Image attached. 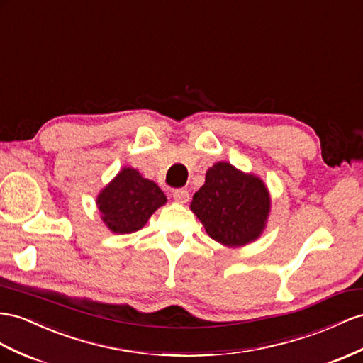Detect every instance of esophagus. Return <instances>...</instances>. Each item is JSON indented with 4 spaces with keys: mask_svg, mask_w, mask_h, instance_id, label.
<instances>
[{
    "mask_svg": "<svg viewBox=\"0 0 363 363\" xmlns=\"http://www.w3.org/2000/svg\"><path fill=\"white\" fill-rule=\"evenodd\" d=\"M173 199L178 203H187L190 199V194L185 189H178L173 191Z\"/></svg>",
    "mask_w": 363,
    "mask_h": 363,
    "instance_id": "1",
    "label": "esophagus"
}]
</instances>
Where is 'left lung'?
<instances>
[{"mask_svg": "<svg viewBox=\"0 0 363 363\" xmlns=\"http://www.w3.org/2000/svg\"><path fill=\"white\" fill-rule=\"evenodd\" d=\"M190 208L211 239L227 247H242L262 235L270 194L257 176L228 162H216L207 170L206 184L194 193Z\"/></svg>", "mask_w": 363, "mask_h": 363, "instance_id": "obj_1", "label": "left lung"}]
</instances>
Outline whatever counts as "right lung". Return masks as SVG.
I'll list each match as a JSON object with an SVG mask.
<instances>
[{
  "label": "right lung",
  "mask_w": 363,
  "mask_h": 363,
  "mask_svg": "<svg viewBox=\"0 0 363 363\" xmlns=\"http://www.w3.org/2000/svg\"><path fill=\"white\" fill-rule=\"evenodd\" d=\"M167 202L164 191L138 170L125 167L96 198L101 219L113 233H133Z\"/></svg>",
  "instance_id": "obj_1"
}]
</instances>
